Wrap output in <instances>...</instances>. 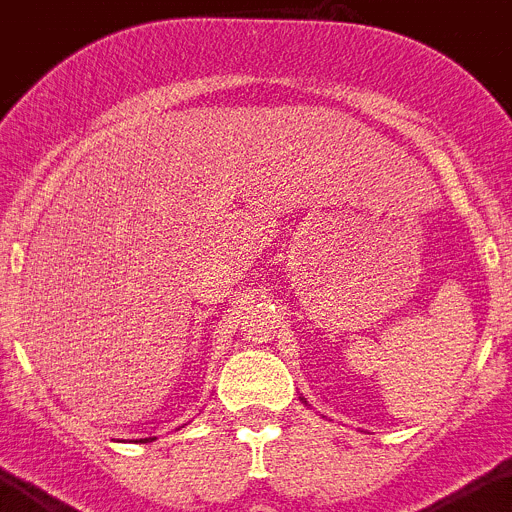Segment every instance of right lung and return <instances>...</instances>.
I'll return each instance as SVG.
<instances>
[{"instance_id": "1", "label": "right lung", "mask_w": 512, "mask_h": 512, "mask_svg": "<svg viewBox=\"0 0 512 512\" xmlns=\"http://www.w3.org/2000/svg\"><path fill=\"white\" fill-rule=\"evenodd\" d=\"M143 441H146V443H148V438H143Z\"/></svg>"}]
</instances>
